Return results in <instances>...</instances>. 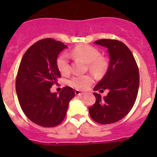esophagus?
Returning a JSON list of instances; mask_svg holds the SVG:
<instances>
[{"label":"esophagus","mask_w":157,"mask_h":157,"mask_svg":"<svg viewBox=\"0 0 157 157\" xmlns=\"http://www.w3.org/2000/svg\"><path fill=\"white\" fill-rule=\"evenodd\" d=\"M75 95H77V96H83L84 94H85V93L80 92V91L78 90H76L75 91Z\"/></svg>","instance_id":"34e87169"}]
</instances>
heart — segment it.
<instances>
[{
  "label": "heart",
  "instance_id": "1",
  "mask_svg": "<svg viewBox=\"0 0 157 157\" xmlns=\"http://www.w3.org/2000/svg\"><path fill=\"white\" fill-rule=\"evenodd\" d=\"M70 56L76 59H81L88 63L92 71L97 74H101L107 67V63L104 58L100 56L98 49L90 45H78L71 50ZM58 70L63 75L69 74L71 71L70 63L66 54H62L56 59ZM94 82V78L89 75H75L70 80L69 83L71 86L78 90H86Z\"/></svg>",
  "mask_w": 157,
  "mask_h": 157
}]
</instances>
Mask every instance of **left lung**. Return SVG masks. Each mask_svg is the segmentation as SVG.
Returning a JSON list of instances; mask_svg holds the SVG:
<instances>
[{
  "mask_svg": "<svg viewBox=\"0 0 157 157\" xmlns=\"http://www.w3.org/2000/svg\"><path fill=\"white\" fill-rule=\"evenodd\" d=\"M94 43L108 48L110 62L106 74L94 90L109 92L104 98L94 92L96 102L89 112L97 123L110 124L125 117L134 106L139 87V71L132 52L122 41L100 39Z\"/></svg>",
  "mask_w": 157,
  "mask_h": 157,
  "instance_id": "1",
  "label": "left lung"
}]
</instances>
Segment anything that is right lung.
I'll list each match as a JSON object with an SVG mask.
<instances>
[{
    "label": "right lung",
    "mask_w": 157,
    "mask_h": 157,
    "mask_svg": "<svg viewBox=\"0 0 157 157\" xmlns=\"http://www.w3.org/2000/svg\"><path fill=\"white\" fill-rule=\"evenodd\" d=\"M66 47L61 41L44 38L26 51L19 64L16 79L19 105L29 120L41 127L61 123L75 97L74 90L69 86L62 88L59 94L50 92L61 76L56 59Z\"/></svg>",
    "instance_id": "1"
}]
</instances>
